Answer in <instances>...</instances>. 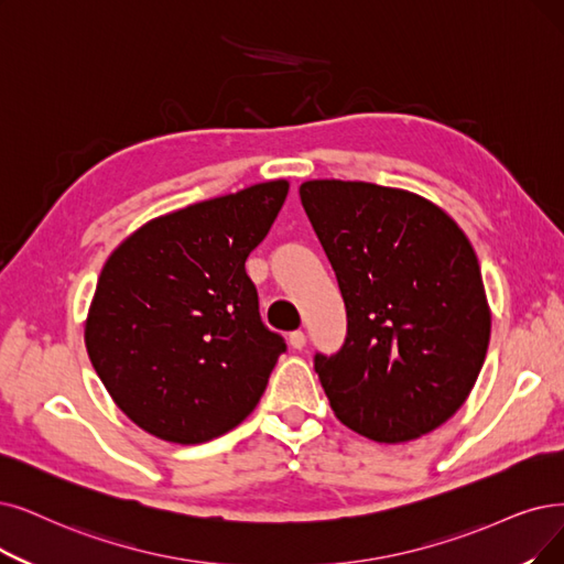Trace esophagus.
<instances>
[{"mask_svg": "<svg viewBox=\"0 0 564 564\" xmlns=\"http://www.w3.org/2000/svg\"><path fill=\"white\" fill-rule=\"evenodd\" d=\"M305 343H307V335H305L303 330L289 333V345L294 347V349H303V347H305Z\"/></svg>", "mask_w": 564, "mask_h": 564, "instance_id": "1", "label": "esophagus"}]
</instances>
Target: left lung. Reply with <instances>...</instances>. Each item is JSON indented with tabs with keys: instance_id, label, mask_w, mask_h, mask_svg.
<instances>
[{
	"instance_id": "obj_1",
	"label": "left lung",
	"mask_w": 564,
	"mask_h": 564,
	"mask_svg": "<svg viewBox=\"0 0 564 564\" xmlns=\"http://www.w3.org/2000/svg\"><path fill=\"white\" fill-rule=\"evenodd\" d=\"M299 194L347 307L343 347L314 354L333 412L375 442L435 431L475 387L490 340L467 236L404 189L310 180Z\"/></svg>"
}]
</instances>
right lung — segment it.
<instances>
[{
    "mask_svg": "<svg viewBox=\"0 0 564 564\" xmlns=\"http://www.w3.org/2000/svg\"><path fill=\"white\" fill-rule=\"evenodd\" d=\"M286 192V180H270L156 217L108 257L85 347L110 398L150 435L200 444L257 408L286 343L261 322L245 261Z\"/></svg>",
    "mask_w": 564,
    "mask_h": 564,
    "instance_id": "obj_1",
    "label": "right lung"
}]
</instances>
